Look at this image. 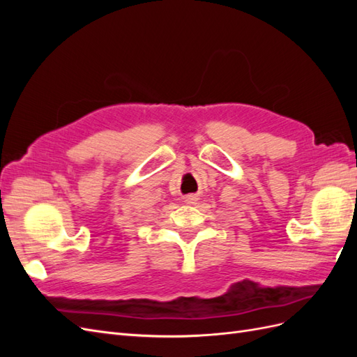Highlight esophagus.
<instances>
[{
	"label": "esophagus",
	"instance_id": "34e87169",
	"mask_svg": "<svg viewBox=\"0 0 357 357\" xmlns=\"http://www.w3.org/2000/svg\"><path fill=\"white\" fill-rule=\"evenodd\" d=\"M197 201H198V198H197V195H193V193H192V195L185 197V202L186 204H195Z\"/></svg>",
	"mask_w": 357,
	"mask_h": 357
}]
</instances>
